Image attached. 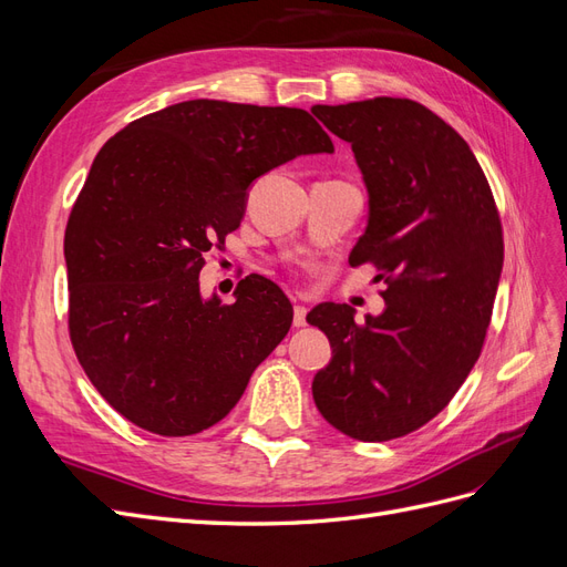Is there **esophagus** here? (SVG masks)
<instances>
[{
  "mask_svg": "<svg viewBox=\"0 0 567 567\" xmlns=\"http://www.w3.org/2000/svg\"><path fill=\"white\" fill-rule=\"evenodd\" d=\"M305 317H307V307H305V305H296V307H293V323H296V326H305V323H307Z\"/></svg>",
  "mask_w": 567,
  "mask_h": 567,
  "instance_id": "esophagus-1",
  "label": "esophagus"
}]
</instances>
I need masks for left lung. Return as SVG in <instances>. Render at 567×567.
<instances>
[{"mask_svg": "<svg viewBox=\"0 0 567 567\" xmlns=\"http://www.w3.org/2000/svg\"><path fill=\"white\" fill-rule=\"evenodd\" d=\"M312 113L354 151L369 225L350 265L388 284L379 317L323 302L307 321L333 357L315 375L321 416L362 442L419 431L475 367L504 265V231L471 146L411 99L375 96Z\"/></svg>", "mask_w": 567, "mask_h": 567, "instance_id": "8db88e82", "label": "left lung"}]
</instances>
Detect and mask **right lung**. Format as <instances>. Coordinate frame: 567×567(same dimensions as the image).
Instances as JSON below:
<instances>
[{
    "label": "right lung",
    "mask_w": 567,
    "mask_h": 567,
    "mask_svg": "<svg viewBox=\"0 0 567 567\" xmlns=\"http://www.w3.org/2000/svg\"><path fill=\"white\" fill-rule=\"evenodd\" d=\"M307 153H333L307 111L215 99L148 113L96 153L65 227L68 331L117 414L184 437L241 400L293 305L260 274L231 305L203 300L198 274L241 225L250 184Z\"/></svg>",
    "instance_id": "1"
}]
</instances>
